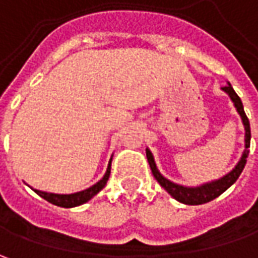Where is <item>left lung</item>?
<instances>
[{
	"mask_svg": "<svg viewBox=\"0 0 258 258\" xmlns=\"http://www.w3.org/2000/svg\"><path fill=\"white\" fill-rule=\"evenodd\" d=\"M223 90H225L227 93L230 94V97L233 99L234 104L238 110V113L241 114V119H243V123L245 126V149H244L243 158L240 159V162L237 164V166L234 168L233 171L230 173H227L224 178L215 181V182L211 183H205L203 186H198V188H186V186H181V185H176V183L168 181L166 178H164L161 173L158 172L156 169V165L154 162V156L149 152V149H146V158H148V162H149V166H151V171L154 173L155 179L158 182L161 183V186L164 188L165 191L168 194H171L175 200H178L179 203L188 204V205H200V204H205L213 201L214 198L220 197L224 191H227L231 185H233L240 173L243 172L244 166H245V162H247V156H248V148H250V139H251V131H250V122H248V117L244 112L243 103H241V99L240 96L234 92L233 86L228 85L224 86Z\"/></svg>",
	"mask_w": 258,
	"mask_h": 258,
	"instance_id": "1",
	"label": "left lung"
}]
</instances>
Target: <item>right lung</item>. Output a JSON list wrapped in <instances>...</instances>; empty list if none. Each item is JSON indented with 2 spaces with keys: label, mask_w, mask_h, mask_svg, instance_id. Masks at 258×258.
I'll list each match as a JSON object with an SVG mask.
<instances>
[{
  "label": "right lung",
  "mask_w": 258,
  "mask_h": 258,
  "mask_svg": "<svg viewBox=\"0 0 258 258\" xmlns=\"http://www.w3.org/2000/svg\"><path fill=\"white\" fill-rule=\"evenodd\" d=\"M109 175H110V164L107 168V172L104 173V176L97 183H94L93 186H90L89 189L82 191V192L76 194H69V195H60V194H50V192H43V191H37L41 198H44L45 201L54 204L57 207H64V208H72V207H77V205H82V204L87 203L90 198H93L96 194L99 192L100 189H103V186L109 179Z\"/></svg>",
  "instance_id": "add662e5"
}]
</instances>
